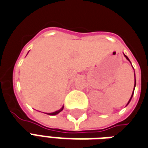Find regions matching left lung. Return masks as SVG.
I'll return each instance as SVG.
<instances>
[{
	"mask_svg": "<svg viewBox=\"0 0 148 148\" xmlns=\"http://www.w3.org/2000/svg\"><path fill=\"white\" fill-rule=\"evenodd\" d=\"M124 56H125V57L126 59H127V60H128V61H129V58H128V57H127V56H126L125 54H124ZM134 75H135V73H134ZM135 85H136V77H135ZM135 85H134V89H135V87H136V86H135ZM133 93H134V90H133V91H132V96H131V98H130V99H129V102H128V103H127V105H126V106H128V104H129V102H130V101H131L132 98V96H133Z\"/></svg>",
	"mask_w": 148,
	"mask_h": 148,
	"instance_id": "8db88e82",
	"label": "left lung"
}]
</instances>
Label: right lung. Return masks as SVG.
<instances>
[{
	"instance_id": "right-lung-1",
	"label": "right lung",
	"mask_w": 148,
	"mask_h": 148,
	"mask_svg": "<svg viewBox=\"0 0 148 148\" xmlns=\"http://www.w3.org/2000/svg\"><path fill=\"white\" fill-rule=\"evenodd\" d=\"M63 109H64V106L61 107L59 110H57V111H55V112H53V113H47L46 114H49V115H52V116H53V115H57V114H58L60 112H61V111L63 110Z\"/></svg>"
}]
</instances>
